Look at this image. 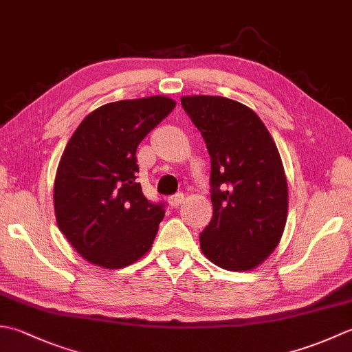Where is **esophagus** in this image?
Listing matches in <instances>:
<instances>
[{"instance_id":"obj_1","label":"esophagus","mask_w":352,"mask_h":352,"mask_svg":"<svg viewBox=\"0 0 352 352\" xmlns=\"http://www.w3.org/2000/svg\"><path fill=\"white\" fill-rule=\"evenodd\" d=\"M183 201H184V195H183V193H175L174 197L169 198V206L177 208V207H180V206L183 204Z\"/></svg>"}]
</instances>
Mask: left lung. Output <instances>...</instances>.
I'll use <instances>...</instances> for the list:
<instances>
[{"label":"left lung","mask_w":352,"mask_h":352,"mask_svg":"<svg viewBox=\"0 0 352 352\" xmlns=\"http://www.w3.org/2000/svg\"><path fill=\"white\" fill-rule=\"evenodd\" d=\"M182 106L210 154L213 216L199 234L204 256L227 271H250L276 248L287 219V182L261 119L223 96H183Z\"/></svg>","instance_id":"obj_1"}]
</instances>
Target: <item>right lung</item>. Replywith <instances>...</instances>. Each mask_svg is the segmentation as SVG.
Masks as SVG:
<instances>
[{
	"instance_id": "1",
	"label": "right lung",
	"mask_w": 352,
	"mask_h": 352,
	"mask_svg": "<svg viewBox=\"0 0 352 352\" xmlns=\"http://www.w3.org/2000/svg\"><path fill=\"white\" fill-rule=\"evenodd\" d=\"M175 107L168 96L109 102L89 113L66 145L54 180L57 226L81 257L121 269L151 248L164 203L136 183V149Z\"/></svg>"
}]
</instances>
